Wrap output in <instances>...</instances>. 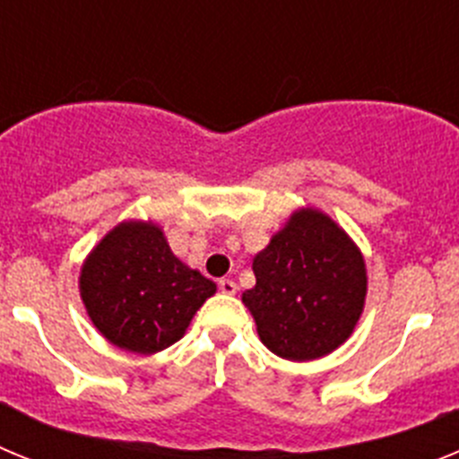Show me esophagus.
<instances>
[{"label":"esophagus","mask_w":459,"mask_h":459,"mask_svg":"<svg viewBox=\"0 0 459 459\" xmlns=\"http://www.w3.org/2000/svg\"><path fill=\"white\" fill-rule=\"evenodd\" d=\"M218 290H221L222 294H237V282L230 278H222L218 280Z\"/></svg>","instance_id":"esophagus-1"}]
</instances>
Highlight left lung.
<instances>
[{
	"label": "left lung",
	"instance_id": "8db88e82",
	"mask_svg": "<svg viewBox=\"0 0 459 459\" xmlns=\"http://www.w3.org/2000/svg\"><path fill=\"white\" fill-rule=\"evenodd\" d=\"M253 271L257 282L243 303L275 356L312 360L350 338L366 301V262L322 211H296L253 259Z\"/></svg>",
	"mask_w": 459,
	"mask_h": 459
}]
</instances>
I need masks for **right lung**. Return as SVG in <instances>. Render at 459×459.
<instances>
[{
	"instance_id": "1",
	"label": "right lung",
	"mask_w": 459,
	"mask_h": 459,
	"mask_svg": "<svg viewBox=\"0 0 459 459\" xmlns=\"http://www.w3.org/2000/svg\"><path fill=\"white\" fill-rule=\"evenodd\" d=\"M89 317L119 350L156 354L186 333L216 282L174 257L160 227L121 222L91 250L80 275Z\"/></svg>"
}]
</instances>
